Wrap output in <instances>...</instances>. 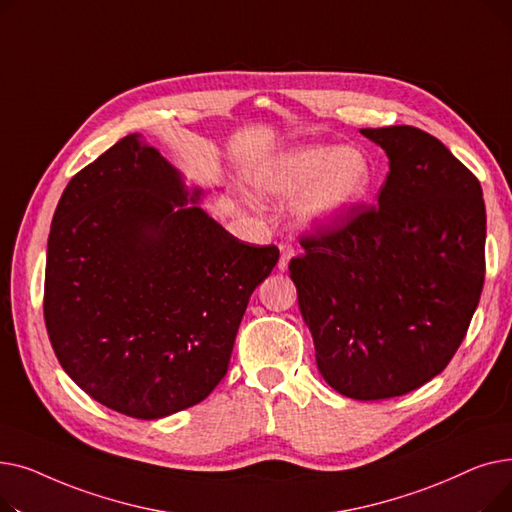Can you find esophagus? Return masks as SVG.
I'll return each instance as SVG.
<instances>
[{
	"mask_svg": "<svg viewBox=\"0 0 512 512\" xmlns=\"http://www.w3.org/2000/svg\"><path fill=\"white\" fill-rule=\"evenodd\" d=\"M294 257V249L288 242H280V261H278V270L286 272L288 270V263Z\"/></svg>",
	"mask_w": 512,
	"mask_h": 512,
	"instance_id": "obj_1",
	"label": "esophagus"
}]
</instances>
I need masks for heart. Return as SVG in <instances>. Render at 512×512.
I'll return each mask as SVG.
<instances>
[{"instance_id": "1", "label": "heart", "mask_w": 512, "mask_h": 512, "mask_svg": "<svg viewBox=\"0 0 512 512\" xmlns=\"http://www.w3.org/2000/svg\"><path fill=\"white\" fill-rule=\"evenodd\" d=\"M375 182V168L357 147H297L270 161L255 178L257 191L276 201L305 193L299 215L309 226L328 228L365 203Z\"/></svg>"}]
</instances>
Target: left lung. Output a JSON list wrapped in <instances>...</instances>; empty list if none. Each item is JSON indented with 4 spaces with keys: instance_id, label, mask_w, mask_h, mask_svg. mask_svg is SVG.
Wrapping results in <instances>:
<instances>
[{
    "instance_id": "8db88e82",
    "label": "left lung",
    "mask_w": 512,
    "mask_h": 512,
    "mask_svg": "<svg viewBox=\"0 0 512 512\" xmlns=\"http://www.w3.org/2000/svg\"><path fill=\"white\" fill-rule=\"evenodd\" d=\"M388 155L378 207L301 240L288 265L324 380L382 400L438 375L461 346L486 274L479 180L415 126L361 128Z\"/></svg>"
}]
</instances>
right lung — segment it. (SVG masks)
Listing matches in <instances>:
<instances>
[{
  "label": "right lung",
  "instance_id": "right-lung-1",
  "mask_svg": "<svg viewBox=\"0 0 512 512\" xmlns=\"http://www.w3.org/2000/svg\"><path fill=\"white\" fill-rule=\"evenodd\" d=\"M207 191L128 134L66 186L53 213L45 326L72 382L103 407L161 419L226 375L253 290L280 251L240 242Z\"/></svg>",
  "mask_w": 512,
  "mask_h": 512
}]
</instances>
